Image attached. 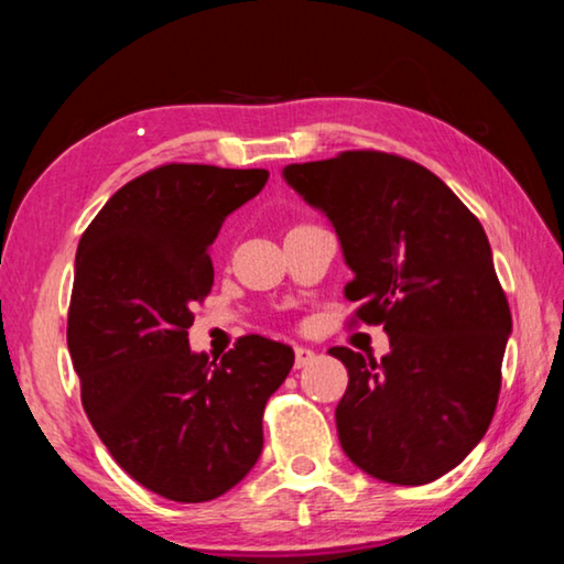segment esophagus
I'll return each mask as SVG.
<instances>
[{"label": "esophagus", "mask_w": 564, "mask_h": 564, "mask_svg": "<svg viewBox=\"0 0 564 564\" xmlns=\"http://www.w3.org/2000/svg\"><path fill=\"white\" fill-rule=\"evenodd\" d=\"M313 360H316V350H311L305 346H295V368H305Z\"/></svg>", "instance_id": "esophagus-1"}]
</instances>
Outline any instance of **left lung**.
Masks as SVG:
<instances>
[{"mask_svg": "<svg viewBox=\"0 0 564 564\" xmlns=\"http://www.w3.org/2000/svg\"><path fill=\"white\" fill-rule=\"evenodd\" d=\"M283 178L336 228L352 271L346 299L390 338L380 360L328 350L348 368L343 451L383 482L437 480L482 441L498 405L512 316L488 236L433 171L383 151L289 164Z\"/></svg>", "mask_w": 564, "mask_h": 564, "instance_id": "left-lung-1", "label": "left lung"}]
</instances>
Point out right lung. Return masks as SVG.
I'll use <instances>...</instances> for the list:
<instances>
[{
	"mask_svg": "<svg viewBox=\"0 0 564 564\" xmlns=\"http://www.w3.org/2000/svg\"><path fill=\"white\" fill-rule=\"evenodd\" d=\"M265 181V169L159 166L121 186L76 248L66 346L82 405L121 470L166 500L206 502L243 480L293 368V348L263 336L221 362L188 346L214 285L208 248Z\"/></svg>",
	"mask_w": 564,
	"mask_h": 564,
	"instance_id": "1",
	"label": "right lung"
}]
</instances>
